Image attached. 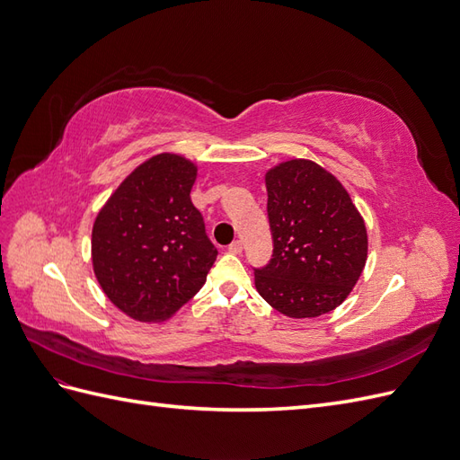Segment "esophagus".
<instances>
[{
    "label": "esophagus",
    "instance_id": "1",
    "mask_svg": "<svg viewBox=\"0 0 460 460\" xmlns=\"http://www.w3.org/2000/svg\"><path fill=\"white\" fill-rule=\"evenodd\" d=\"M228 252H230V253H234V255H240V253L243 252V243H242L240 240L232 242V243L228 245Z\"/></svg>",
    "mask_w": 460,
    "mask_h": 460
}]
</instances>
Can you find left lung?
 Listing matches in <instances>:
<instances>
[{
    "label": "left lung",
    "instance_id": "obj_1",
    "mask_svg": "<svg viewBox=\"0 0 460 460\" xmlns=\"http://www.w3.org/2000/svg\"><path fill=\"white\" fill-rule=\"evenodd\" d=\"M274 253L255 288L289 318L326 314L349 297L368 257L363 215L340 180L311 159L264 174Z\"/></svg>",
    "mask_w": 460,
    "mask_h": 460
}]
</instances>
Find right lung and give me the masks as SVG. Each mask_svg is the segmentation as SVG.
Segmentation results:
<instances>
[{
	"label": "right lung",
	"mask_w": 460,
	"mask_h": 460,
	"mask_svg": "<svg viewBox=\"0 0 460 460\" xmlns=\"http://www.w3.org/2000/svg\"><path fill=\"white\" fill-rule=\"evenodd\" d=\"M198 164L153 155L122 180L92 228V267L115 307L140 323H164L198 294L217 259L191 203Z\"/></svg>",
	"instance_id": "obj_1"
}]
</instances>
